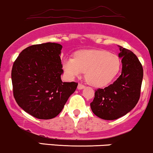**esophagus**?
Segmentation results:
<instances>
[{
  "label": "esophagus",
  "mask_w": 153,
  "mask_h": 153,
  "mask_svg": "<svg viewBox=\"0 0 153 153\" xmlns=\"http://www.w3.org/2000/svg\"><path fill=\"white\" fill-rule=\"evenodd\" d=\"M84 87H85V86L83 85V84H78V89H83Z\"/></svg>",
  "instance_id": "esophagus-1"
}]
</instances>
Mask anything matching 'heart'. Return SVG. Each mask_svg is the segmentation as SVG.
Here are the masks:
<instances>
[{"mask_svg": "<svg viewBox=\"0 0 153 153\" xmlns=\"http://www.w3.org/2000/svg\"><path fill=\"white\" fill-rule=\"evenodd\" d=\"M119 57L101 49L79 51L75 58H65L62 66L69 78L81 76L86 72V80L90 85L103 87L116 77L121 68Z\"/></svg>", "mask_w": 153, "mask_h": 153, "instance_id": "1", "label": "heart"}]
</instances>
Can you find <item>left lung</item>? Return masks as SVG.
Listing matches in <instances>:
<instances>
[{
	"mask_svg": "<svg viewBox=\"0 0 153 153\" xmlns=\"http://www.w3.org/2000/svg\"><path fill=\"white\" fill-rule=\"evenodd\" d=\"M122 70L118 79L98 89L90 104L92 112L104 120H115L130 112L138 103L143 80V68L132 51L118 46Z\"/></svg>",
	"mask_w": 153,
	"mask_h": 153,
	"instance_id": "obj_1",
	"label": "left lung"
}]
</instances>
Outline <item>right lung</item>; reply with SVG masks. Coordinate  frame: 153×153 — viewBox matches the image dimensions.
<instances>
[{"label":"right lung","instance_id":"right-lung-1","mask_svg":"<svg viewBox=\"0 0 153 153\" xmlns=\"http://www.w3.org/2000/svg\"><path fill=\"white\" fill-rule=\"evenodd\" d=\"M56 43L26 48L13 64V95L18 106L38 119H52L62 111L78 83L63 82L61 54Z\"/></svg>","mask_w":153,"mask_h":153}]
</instances>
